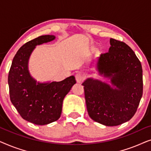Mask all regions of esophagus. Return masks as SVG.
I'll return each mask as SVG.
<instances>
[{"label":"esophagus","instance_id":"esophagus-1","mask_svg":"<svg viewBox=\"0 0 151 151\" xmlns=\"http://www.w3.org/2000/svg\"><path fill=\"white\" fill-rule=\"evenodd\" d=\"M75 77H76V81H77V82H78V83H81V82H83L84 78H83V76L81 75V73H76L75 75Z\"/></svg>","mask_w":151,"mask_h":151}]
</instances>
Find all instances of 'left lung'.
I'll return each instance as SVG.
<instances>
[{"instance_id": "left-lung-1", "label": "left lung", "mask_w": 151, "mask_h": 151, "mask_svg": "<svg viewBox=\"0 0 151 151\" xmlns=\"http://www.w3.org/2000/svg\"><path fill=\"white\" fill-rule=\"evenodd\" d=\"M109 52L102 53L95 66L99 75L110 79V84L93 78L83 83L86 109L93 120L114 127L131 119L143 93L142 67L126 43L110 39Z\"/></svg>"}]
</instances>
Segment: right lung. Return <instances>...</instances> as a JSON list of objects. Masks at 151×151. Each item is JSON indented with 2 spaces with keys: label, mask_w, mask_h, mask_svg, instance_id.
Listing matches in <instances>:
<instances>
[{
  "label": "right lung",
  "mask_w": 151,
  "mask_h": 151,
  "mask_svg": "<svg viewBox=\"0 0 151 151\" xmlns=\"http://www.w3.org/2000/svg\"><path fill=\"white\" fill-rule=\"evenodd\" d=\"M53 35H45L22 45L12 61L8 76L11 102L22 118L36 125L58 120L66 95L76 83L70 76L60 82L41 83L30 75L29 59L37 45L52 41Z\"/></svg>",
  "instance_id": "add662e5"
}]
</instances>
